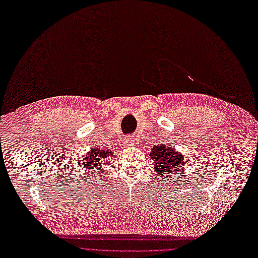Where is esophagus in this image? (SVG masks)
Listing matches in <instances>:
<instances>
[{
	"mask_svg": "<svg viewBox=\"0 0 258 258\" xmlns=\"http://www.w3.org/2000/svg\"><path fill=\"white\" fill-rule=\"evenodd\" d=\"M135 141H136V139H135L134 136H126L125 137V144H126V146L135 145Z\"/></svg>",
	"mask_w": 258,
	"mask_h": 258,
	"instance_id": "34e87169",
	"label": "esophagus"
}]
</instances>
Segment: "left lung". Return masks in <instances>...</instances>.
<instances>
[{"instance_id":"obj_1","label":"left lung","mask_w":258,"mask_h":258,"mask_svg":"<svg viewBox=\"0 0 258 258\" xmlns=\"http://www.w3.org/2000/svg\"><path fill=\"white\" fill-rule=\"evenodd\" d=\"M150 156L154 163V169L158 176H164L166 179L184 169L185 160L183 155L171 147L157 144L152 148Z\"/></svg>"}]
</instances>
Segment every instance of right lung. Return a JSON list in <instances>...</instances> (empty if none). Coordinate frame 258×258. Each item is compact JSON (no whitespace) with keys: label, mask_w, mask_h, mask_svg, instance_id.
<instances>
[{"label":"right lung","mask_w":258,"mask_h":258,"mask_svg":"<svg viewBox=\"0 0 258 258\" xmlns=\"http://www.w3.org/2000/svg\"><path fill=\"white\" fill-rule=\"evenodd\" d=\"M109 156H112L111 151L101 150L100 148L92 149L90 152H88L87 155L85 156V159L83 161V167H85L86 169H94L93 171L95 172V169L100 170L103 161L105 159H107Z\"/></svg>","instance_id":"1"}]
</instances>
